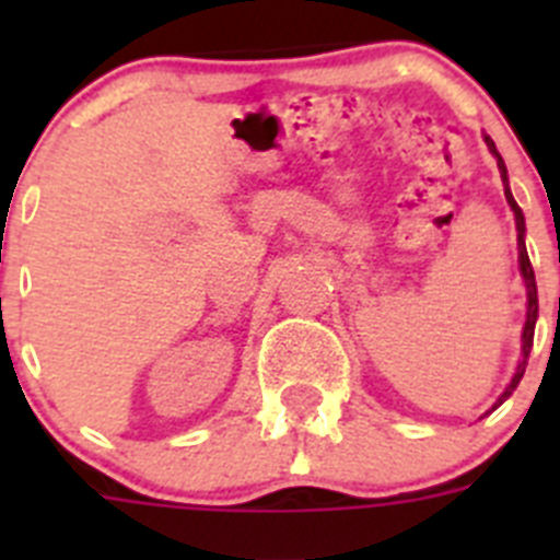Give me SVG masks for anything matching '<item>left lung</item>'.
I'll use <instances>...</instances> for the list:
<instances>
[{"mask_svg": "<svg viewBox=\"0 0 560 560\" xmlns=\"http://www.w3.org/2000/svg\"><path fill=\"white\" fill-rule=\"evenodd\" d=\"M485 145H488V151L497 156V165H499V173H502V185H504V199H508V205H511L513 210V219H516V241H518V271H522V280H524V291H527V314H524V328H522V359H518L516 364V373H513L511 384L504 387V393L499 395L497 404L491 407L499 409L504 404V400L511 398L513 389L518 387V381H522L524 375V368H527V359H530V350H533V334H536V319H538V289H536V275H533V266H530V257H527V246H524V232H527V226H524V212L522 207L516 205V199H513L511 192V182H508V167H504V160L499 156L497 145H493L491 137H485Z\"/></svg>", "mask_w": 560, "mask_h": 560, "instance_id": "obj_1", "label": "left lung"}]
</instances>
